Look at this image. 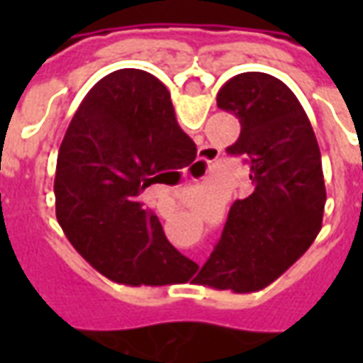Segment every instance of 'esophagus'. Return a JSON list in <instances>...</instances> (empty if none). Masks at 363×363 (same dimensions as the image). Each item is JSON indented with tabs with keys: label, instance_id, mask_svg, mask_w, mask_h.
I'll return each mask as SVG.
<instances>
[{
	"label": "esophagus",
	"instance_id": "34e87169",
	"mask_svg": "<svg viewBox=\"0 0 363 363\" xmlns=\"http://www.w3.org/2000/svg\"><path fill=\"white\" fill-rule=\"evenodd\" d=\"M202 155H200V167H210V163H212L213 159H216V151L212 150V147H202V151H200Z\"/></svg>",
	"mask_w": 363,
	"mask_h": 363
}]
</instances>
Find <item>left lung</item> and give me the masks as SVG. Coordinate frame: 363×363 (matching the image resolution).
I'll return each instance as SVG.
<instances>
[{
	"mask_svg": "<svg viewBox=\"0 0 363 363\" xmlns=\"http://www.w3.org/2000/svg\"><path fill=\"white\" fill-rule=\"evenodd\" d=\"M218 106L239 118L228 153L243 155L255 189L231 206L202 284L247 294L272 284L319 233L327 200L320 150L303 106L274 75L231 77Z\"/></svg>",
	"mask_w": 363,
	"mask_h": 363,
	"instance_id": "8db88e82",
	"label": "left lung"
}]
</instances>
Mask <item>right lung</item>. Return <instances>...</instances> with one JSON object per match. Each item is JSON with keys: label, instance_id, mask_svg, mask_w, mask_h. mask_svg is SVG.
Segmentation results:
<instances>
[{"label": "right lung", "instance_id": "1", "mask_svg": "<svg viewBox=\"0 0 363 363\" xmlns=\"http://www.w3.org/2000/svg\"><path fill=\"white\" fill-rule=\"evenodd\" d=\"M196 157L155 75L118 69L85 95L56 163V218L75 251L126 286L186 281L196 264L167 241L140 194Z\"/></svg>", "mask_w": 363, "mask_h": 363}]
</instances>
